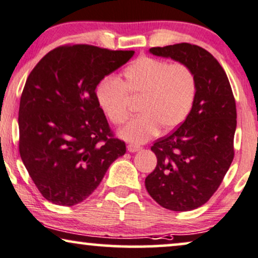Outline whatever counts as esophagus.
I'll return each mask as SVG.
<instances>
[{"label": "esophagus", "mask_w": 258, "mask_h": 258, "mask_svg": "<svg viewBox=\"0 0 258 258\" xmlns=\"http://www.w3.org/2000/svg\"><path fill=\"white\" fill-rule=\"evenodd\" d=\"M141 147H138V145H133V144H128L127 145V150L130 151V153H137V151L141 150Z\"/></svg>", "instance_id": "1"}]
</instances>
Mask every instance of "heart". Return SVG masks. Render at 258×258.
Segmentation results:
<instances>
[{"instance_id":"b5f03b06","label":"heart","mask_w":258,"mask_h":258,"mask_svg":"<svg viewBox=\"0 0 258 258\" xmlns=\"http://www.w3.org/2000/svg\"><path fill=\"white\" fill-rule=\"evenodd\" d=\"M123 80L109 74L97 83L95 97L98 107L114 125L128 119L131 108L128 95L139 97L141 115L119 131L121 138L132 143H145L181 125L194 107L197 79L184 62L168 63L153 56L138 57L122 72Z\"/></svg>"}]
</instances>
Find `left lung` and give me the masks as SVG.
Returning a JSON list of instances; mask_svg holds the SVG:
<instances>
[{
	"instance_id": "1",
	"label": "left lung",
	"mask_w": 258,
	"mask_h": 258,
	"mask_svg": "<svg viewBox=\"0 0 258 258\" xmlns=\"http://www.w3.org/2000/svg\"><path fill=\"white\" fill-rule=\"evenodd\" d=\"M149 51L188 64L196 74L197 95L184 122L151 147L157 164L145 179V187L166 209L194 210L218 190L233 161V92L221 64L201 46L179 43Z\"/></svg>"
}]
</instances>
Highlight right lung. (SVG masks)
I'll return each instance as SVG.
<instances>
[{
  "label": "right lung",
  "mask_w": 258,
  "mask_h": 258,
  "mask_svg": "<svg viewBox=\"0 0 258 258\" xmlns=\"http://www.w3.org/2000/svg\"><path fill=\"white\" fill-rule=\"evenodd\" d=\"M133 55L86 44L58 46L30 73L20 98L19 151L51 203L71 207L86 200L125 155V143L114 138L95 88Z\"/></svg>",
  "instance_id": "right-lung-1"
}]
</instances>
